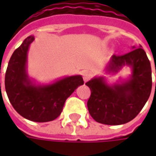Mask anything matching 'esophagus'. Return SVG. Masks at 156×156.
I'll use <instances>...</instances> for the list:
<instances>
[{"instance_id": "obj_1", "label": "esophagus", "mask_w": 156, "mask_h": 156, "mask_svg": "<svg viewBox=\"0 0 156 156\" xmlns=\"http://www.w3.org/2000/svg\"><path fill=\"white\" fill-rule=\"evenodd\" d=\"M83 80H84L85 82H87L92 78V73H90V72L86 71V72H84V73H83Z\"/></svg>"}]
</instances>
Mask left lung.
Listing matches in <instances>:
<instances>
[{
  "label": "left lung",
  "mask_w": 156,
  "mask_h": 156,
  "mask_svg": "<svg viewBox=\"0 0 156 156\" xmlns=\"http://www.w3.org/2000/svg\"><path fill=\"white\" fill-rule=\"evenodd\" d=\"M133 49L122 56L113 55L107 67L109 73H117L122 67L129 66L132 74L127 81L110 86L104 77H98L85 83L91 90L87 103L88 112L100 124L119 125L129 122L141 111L151 95L150 60L141 46Z\"/></svg>",
  "instance_id": "1"
}]
</instances>
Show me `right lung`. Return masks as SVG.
<instances>
[{
  "label": "right lung",
  "mask_w": 156,
  "mask_h": 156,
  "mask_svg": "<svg viewBox=\"0 0 156 156\" xmlns=\"http://www.w3.org/2000/svg\"><path fill=\"white\" fill-rule=\"evenodd\" d=\"M33 41V36L27 37L12 55L5 72V91L10 103L22 117L34 122H48L61 115L66 99L83 84V80L76 75L51 84H33L27 73V51Z\"/></svg>",
  "instance_id": "right-lung-1"
}]
</instances>
